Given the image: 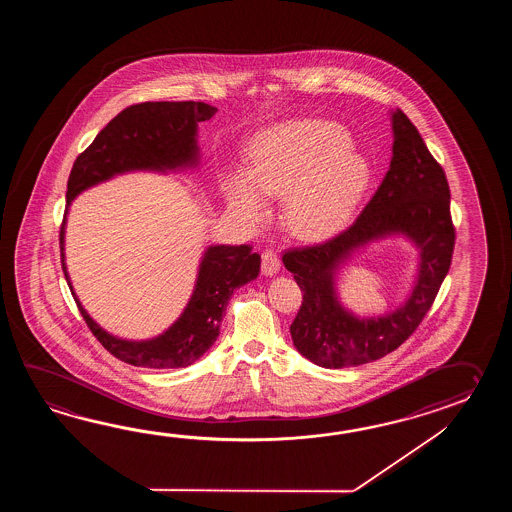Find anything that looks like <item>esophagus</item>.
<instances>
[{
  "instance_id": "1",
  "label": "esophagus",
  "mask_w": 512,
  "mask_h": 512,
  "mask_svg": "<svg viewBox=\"0 0 512 512\" xmlns=\"http://www.w3.org/2000/svg\"><path fill=\"white\" fill-rule=\"evenodd\" d=\"M280 271V256L274 249H265L261 252V272L265 276H274Z\"/></svg>"
}]
</instances>
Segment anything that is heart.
I'll list each match as a JSON object with an SVG mask.
<instances>
[{"mask_svg":"<svg viewBox=\"0 0 512 512\" xmlns=\"http://www.w3.org/2000/svg\"><path fill=\"white\" fill-rule=\"evenodd\" d=\"M346 130L324 120H289L252 139L249 168L232 166L221 179L238 218L261 225L271 214L267 197H285L287 219L298 234L338 229L359 205L371 166L349 150Z\"/></svg>","mask_w":512,"mask_h":512,"instance_id":"1","label":"heart"}]
</instances>
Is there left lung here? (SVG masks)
Returning <instances> with one entry per match:
<instances>
[{
	"label": "left lung",
	"mask_w": 512,
	"mask_h": 512,
	"mask_svg": "<svg viewBox=\"0 0 512 512\" xmlns=\"http://www.w3.org/2000/svg\"><path fill=\"white\" fill-rule=\"evenodd\" d=\"M390 170L348 229L322 243L283 254L304 300L291 324L294 346L322 368H349L392 353L414 333L434 304L452 263L456 229L445 170L401 109L392 113ZM404 233L420 247V276L409 302L390 316L359 319L337 302L339 263L368 240Z\"/></svg>",
	"instance_id": "left-lung-1"
}]
</instances>
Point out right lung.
Wrapping results in <instances>:
<instances>
[{"mask_svg": "<svg viewBox=\"0 0 512 512\" xmlns=\"http://www.w3.org/2000/svg\"><path fill=\"white\" fill-rule=\"evenodd\" d=\"M216 111L210 104L192 100L141 102L122 109L78 155L67 181V208L82 190L113 175L131 170L164 172L196 164L197 122L210 119ZM64 227L66 218L60 227V251L67 285L73 291L64 261ZM260 263V254L252 252L251 245L208 247L183 315L163 335L142 342L109 335L73 296L87 327L113 357L141 368H186L216 342L230 296L258 276Z\"/></svg>", "mask_w": 512, "mask_h": 512, "instance_id": "right-lung-1", "label": "right lung"}]
</instances>
